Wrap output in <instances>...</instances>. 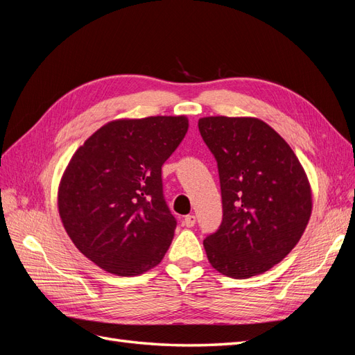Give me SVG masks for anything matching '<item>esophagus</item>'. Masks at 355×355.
Returning a JSON list of instances; mask_svg holds the SVG:
<instances>
[{"mask_svg": "<svg viewBox=\"0 0 355 355\" xmlns=\"http://www.w3.org/2000/svg\"><path fill=\"white\" fill-rule=\"evenodd\" d=\"M184 225H185L187 228L194 227V225H196V216H194V214H188V216H185Z\"/></svg>", "mask_w": 355, "mask_h": 355, "instance_id": "1", "label": "esophagus"}]
</instances>
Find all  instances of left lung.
Returning <instances> with one entry per match:
<instances>
[{"label": "left lung", "mask_w": 355, "mask_h": 355, "mask_svg": "<svg viewBox=\"0 0 355 355\" xmlns=\"http://www.w3.org/2000/svg\"><path fill=\"white\" fill-rule=\"evenodd\" d=\"M198 128L218 161L222 192V223L202 243L210 265L232 278L271 270L297 244L313 211L302 164L259 118L204 116Z\"/></svg>", "instance_id": "left-lung-1"}]
</instances>
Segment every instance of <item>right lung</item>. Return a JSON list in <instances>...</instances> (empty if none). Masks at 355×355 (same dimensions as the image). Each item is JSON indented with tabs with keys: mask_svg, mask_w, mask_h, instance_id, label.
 Wrapping results in <instances>:
<instances>
[{
	"mask_svg": "<svg viewBox=\"0 0 355 355\" xmlns=\"http://www.w3.org/2000/svg\"><path fill=\"white\" fill-rule=\"evenodd\" d=\"M185 115L121 118L102 125L72 155L58 209L75 247L103 271L144 274L163 259L176 219L161 167L188 132Z\"/></svg>",
	"mask_w": 355,
	"mask_h": 355,
	"instance_id": "right-lung-1",
	"label": "right lung"
}]
</instances>
